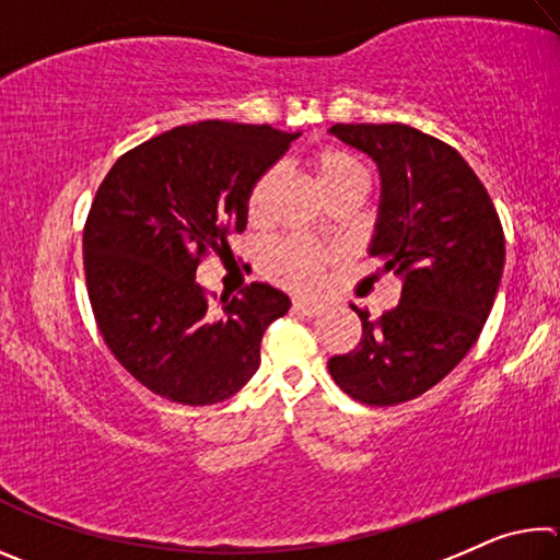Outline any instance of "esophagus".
Segmentation results:
<instances>
[{"label":"esophagus","instance_id":"1","mask_svg":"<svg viewBox=\"0 0 560 560\" xmlns=\"http://www.w3.org/2000/svg\"><path fill=\"white\" fill-rule=\"evenodd\" d=\"M291 308L296 311V314H303V316H316V314H320V311H324V306H320V303L306 301V299H296V301L291 303Z\"/></svg>","mask_w":560,"mask_h":560}]
</instances>
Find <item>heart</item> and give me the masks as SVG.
Wrapping results in <instances>:
<instances>
[{
  "instance_id": "heart-1",
  "label": "heart",
  "mask_w": 560,
  "mask_h": 560,
  "mask_svg": "<svg viewBox=\"0 0 560 560\" xmlns=\"http://www.w3.org/2000/svg\"><path fill=\"white\" fill-rule=\"evenodd\" d=\"M308 165L314 170L320 189L328 197L340 192V189L368 185V173L363 163L355 155L346 153V150L318 148L311 153ZM273 185H277V175L273 173H261L252 183L249 192H246V217H249V222L259 224L267 220ZM326 261V249H320V246L306 240H299V236H289V240L271 244L264 252L261 267L273 281L283 283V287L308 291L318 283L320 269H324Z\"/></svg>"
}]
</instances>
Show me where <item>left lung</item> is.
<instances>
[{
  "instance_id": "1",
  "label": "left lung",
  "mask_w": 560,
  "mask_h": 560,
  "mask_svg": "<svg viewBox=\"0 0 560 560\" xmlns=\"http://www.w3.org/2000/svg\"><path fill=\"white\" fill-rule=\"evenodd\" d=\"M343 143L383 177L371 257L402 279L400 303L363 326L358 346L328 360L353 400H415L457 368L485 328L504 271V230L487 187L457 150L405 122H336Z\"/></svg>"
}]
</instances>
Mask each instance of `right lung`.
<instances>
[{"instance_id":"right-lung-1","label":"right lung","mask_w":560,"mask_h":560,"mask_svg":"<svg viewBox=\"0 0 560 560\" xmlns=\"http://www.w3.org/2000/svg\"><path fill=\"white\" fill-rule=\"evenodd\" d=\"M299 132L202 120L122 153L93 197L83 269L93 316L118 363L165 400L222 402L249 383L261 338L291 306L254 281L210 296L195 281L246 226V192Z\"/></svg>"}]
</instances>
